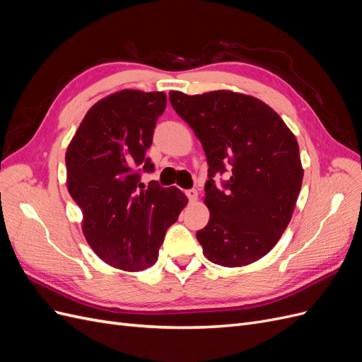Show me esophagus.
<instances>
[{"label":"esophagus","mask_w":362,"mask_h":362,"mask_svg":"<svg viewBox=\"0 0 362 362\" xmlns=\"http://www.w3.org/2000/svg\"><path fill=\"white\" fill-rule=\"evenodd\" d=\"M185 194H187V198H189L190 202H194L196 199H198V192H196L194 189L187 190V192H185Z\"/></svg>","instance_id":"1"}]
</instances>
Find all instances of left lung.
<instances>
[{"instance_id":"8db88e82","label":"left lung","mask_w":362,"mask_h":362,"mask_svg":"<svg viewBox=\"0 0 362 362\" xmlns=\"http://www.w3.org/2000/svg\"><path fill=\"white\" fill-rule=\"evenodd\" d=\"M169 100L208 161L204 202L210 221L196 233L204 255L223 267L252 264L269 254L291 221L303 178L298 140L255 96L172 90ZM226 170L230 180L218 189L212 177Z\"/></svg>"}]
</instances>
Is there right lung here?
Returning <instances> with one entry per match:
<instances>
[{
  "label": "right lung",
  "instance_id": "obj_1",
  "mask_svg": "<svg viewBox=\"0 0 362 362\" xmlns=\"http://www.w3.org/2000/svg\"><path fill=\"white\" fill-rule=\"evenodd\" d=\"M166 103L164 92L133 89L103 98L86 113L64 157L83 234L115 269L139 272L154 264L168 228L189 202L177 187L140 182V170H154L145 154Z\"/></svg>",
  "mask_w": 362,
  "mask_h": 362
}]
</instances>
